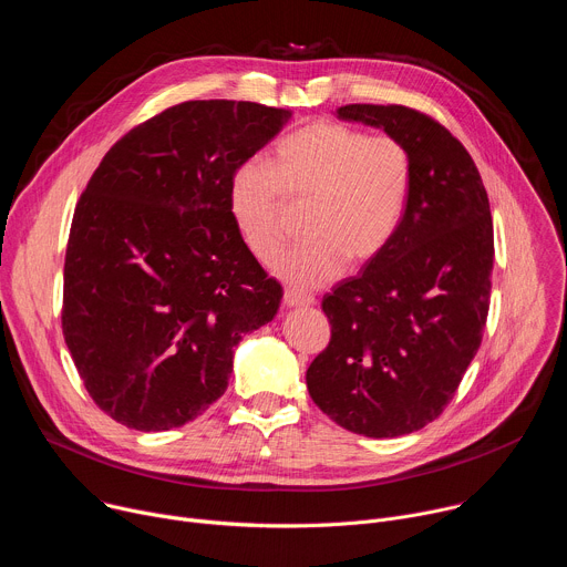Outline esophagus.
Returning <instances> with one entry per match:
<instances>
[{
    "label": "esophagus",
    "instance_id": "obj_1",
    "mask_svg": "<svg viewBox=\"0 0 567 567\" xmlns=\"http://www.w3.org/2000/svg\"><path fill=\"white\" fill-rule=\"evenodd\" d=\"M313 302H316L313 296L300 293V291H296V289H287V291H285V305H287V307H309V305H313Z\"/></svg>",
    "mask_w": 567,
    "mask_h": 567
}]
</instances>
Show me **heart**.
<instances>
[{"label":"heart","mask_w":567,"mask_h":567,"mask_svg":"<svg viewBox=\"0 0 567 567\" xmlns=\"http://www.w3.org/2000/svg\"><path fill=\"white\" fill-rule=\"evenodd\" d=\"M413 190V158L401 141L320 121L278 141L271 166L249 161L230 179L228 208L249 251L265 265L285 247V199L307 206L305 241L276 265L298 289L334 280L346 262L377 258L396 235Z\"/></svg>","instance_id":"1"}]
</instances>
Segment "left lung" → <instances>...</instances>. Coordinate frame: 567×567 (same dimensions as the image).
Masks as SVG:
<instances>
[{"label":"left lung","instance_id":"obj_1","mask_svg":"<svg viewBox=\"0 0 567 567\" xmlns=\"http://www.w3.org/2000/svg\"><path fill=\"white\" fill-rule=\"evenodd\" d=\"M341 121L409 147L413 190L390 245L322 298L330 346L307 368L316 406L365 437L424 429L453 399L489 311L494 224L464 145L403 105H346Z\"/></svg>","mask_w":567,"mask_h":567}]
</instances>
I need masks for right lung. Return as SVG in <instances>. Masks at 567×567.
<instances>
[{
  "mask_svg": "<svg viewBox=\"0 0 567 567\" xmlns=\"http://www.w3.org/2000/svg\"><path fill=\"white\" fill-rule=\"evenodd\" d=\"M289 121L249 101L175 105L114 143L80 197L62 332L96 406L127 429L199 417L241 334L278 313L282 287L241 239L228 188Z\"/></svg>",
  "mask_w": 567,
  "mask_h": 567,
  "instance_id": "obj_1",
  "label": "right lung"
}]
</instances>
